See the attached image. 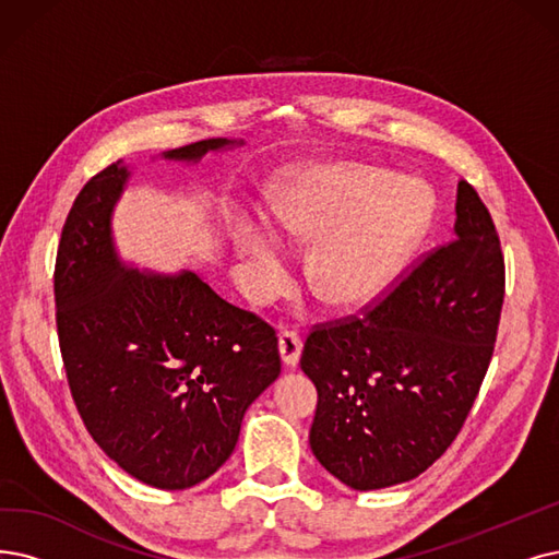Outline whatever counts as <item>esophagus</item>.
<instances>
[{
  "label": "esophagus",
  "instance_id": "34e87169",
  "mask_svg": "<svg viewBox=\"0 0 559 559\" xmlns=\"http://www.w3.org/2000/svg\"><path fill=\"white\" fill-rule=\"evenodd\" d=\"M300 353H302V342L296 332H280V355H282V362L286 367L296 369L300 362Z\"/></svg>",
  "mask_w": 559,
  "mask_h": 559
}]
</instances>
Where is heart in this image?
I'll return each mask as SVG.
<instances>
[{"mask_svg": "<svg viewBox=\"0 0 559 559\" xmlns=\"http://www.w3.org/2000/svg\"><path fill=\"white\" fill-rule=\"evenodd\" d=\"M433 209V194L417 181H390L355 163L305 167L273 202L275 233L307 248L305 277L334 307L381 296L429 231ZM276 237L252 217H240L231 229L238 280L254 298L275 294L288 277Z\"/></svg>", "mask_w": 559, "mask_h": 559, "instance_id": "heart-1", "label": "heart"}]
</instances>
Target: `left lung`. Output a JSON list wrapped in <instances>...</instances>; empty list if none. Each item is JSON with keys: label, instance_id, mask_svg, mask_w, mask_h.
Segmentation results:
<instances>
[{"label": "left lung", "instance_id": "obj_1", "mask_svg": "<svg viewBox=\"0 0 559 559\" xmlns=\"http://www.w3.org/2000/svg\"><path fill=\"white\" fill-rule=\"evenodd\" d=\"M454 240L362 319L317 328L302 371L319 392L311 452L355 490L411 481L444 454L486 376L504 298L496 225L459 181Z\"/></svg>", "mask_w": 559, "mask_h": 559}]
</instances>
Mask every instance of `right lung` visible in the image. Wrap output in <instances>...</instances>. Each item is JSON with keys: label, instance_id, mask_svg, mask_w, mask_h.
Wrapping results in <instances>:
<instances>
[{"label": "right lung", "instance_id": "right-lung-1", "mask_svg": "<svg viewBox=\"0 0 559 559\" xmlns=\"http://www.w3.org/2000/svg\"><path fill=\"white\" fill-rule=\"evenodd\" d=\"M236 146L217 138L160 158L194 165ZM130 176L123 160L109 165L66 217L55 267L59 346L98 448L130 477L183 490L231 456L245 411L280 376L277 337L202 275L148 273L121 259L111 215Z\"/></svg>", "mask_w": 559, "mask_h": 559}]
</instances>
